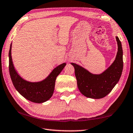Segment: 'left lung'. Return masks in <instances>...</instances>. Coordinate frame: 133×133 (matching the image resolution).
Returning <instances> with one entry per match:
<instances>
[{
	"label": "left lung",
	"mask_w": 133,
	"mask_h": 133,
	"mask_svg": "<svg viewBox=\"0 0 133 133\" xmlns=\"http://www.w3.org/2000/svg\"><path fill=\"white\" fill-rule=\"evenodd\" d=\"M118 51L116 59L109 68L100 75H94L82 67L71 63L75 68L77 85L81 94L86 97L101 99L107 96L117 84L123 68L122 43L116 37Z\"/></svg>",
	"instance_id": "obj_1"
}]
</instances>
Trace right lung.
<instances>
[{
    "instance_id": "add662e5",
    "label": "right lung",
    "mask_w": 133,
    "mask_h": 133,
    "mask_svg": "<svg viewBox=\"0 0 133 133\" xmlns=\"http://www.w3.org/2000/svg\"><path fill=\"white\" fill-rule=\"evenodd\" d=\"M11 45L9 52V73L13 84L20 95L34 103H41L50 99L54 93L55 80L65 67L64 63L54 69L45 80L39 82H29L20 77L14 68L11 55Z\"/></svg>"
}]
</instances>
